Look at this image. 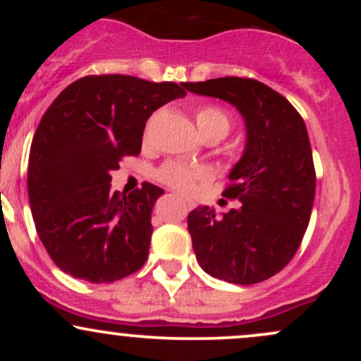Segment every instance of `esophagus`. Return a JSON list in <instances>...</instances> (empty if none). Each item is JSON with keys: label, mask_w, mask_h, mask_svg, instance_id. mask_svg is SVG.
<instances>
[{"label": "esophagus", "mask_w": 361, "mask_h": 361, "mask_svg": "<svg viewBox=\"0 0 361 361\" xmlns=\"http://www.w3.org/2000/svg\"><path fill=\"white\" fill-rule=\"evenodd\" d=\"M185 205H186V209H193V207H195L192 200H185Z\"/></svg>", "instance_id": "esophagus-1"}]
</instances>
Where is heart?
I'll list each match as a JSON object with an SVG mask.
<instances>
[{"instance_id":"b5f03b06","label":"heart","mask_w":361,"mask_h":361,"mask_svg":"<svg viewBox=\"0 0 361 361\" xmlns=\"http://www.w3.org/2000/svg\"><path fill=\"white\" fill-rule=\"evenodd\" d=\"M195 122H197L198 130L204 137H207V135H221L224 139L231 130V117L215 105L198 106L197 111H195ZM157 180L173 186V188L181 190V192H190L198 180H205V173L169 163L159 168Z\"/></svg>"}]
</instances>
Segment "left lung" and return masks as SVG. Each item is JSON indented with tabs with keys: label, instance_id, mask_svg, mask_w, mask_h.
Returning a JSON list of instances; mask_svg holds the SVG:
<instances>
[{
	"label": "left lung",
	"instance_id": "left-lung-1",
	"mask_svg": "<svg viewBox=\"0 0 361 361\" xmlns=\"http://www.w3.org/2000/svg\"><path fill=\"white\" fill-rule=\"evenodd\" d=\"M181 86L231 103L246 123V147L222 193L241 204L221 217L209 207L188 214L198 264L229 283L268 280L299 250L312 212L316 169L304 118L287 98L250 78Z\"/></svg>",
	"mask_w": 361,
	"mask_h": 361
}]
</instances>
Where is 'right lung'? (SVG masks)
<instances>
[{
  "instance_id": "right-lung-1",
  "label": "right lung",
  "mask_w": 361,
  "mask_h": 361,
  "mask_svg": "<svg viewBox=\"0 0 361 361\" xmlns=\"http://www.w3.org/2000/svg\"><path fill=\"white\" fill-rule=\"evenodd\" d=\"M176 82L85 76L52 102L28 156V198L40 241L74 279L110 283L146 263L151 214L163 188L111 192L110 173L137 156L152 111L185 97Z\"/></svg>"
}]
</instances>
